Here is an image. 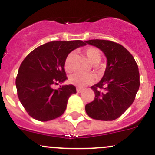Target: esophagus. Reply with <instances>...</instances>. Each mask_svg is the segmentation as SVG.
<instances>
[{
	"label": "esophagus",
	"instance_id": "34e87169",
	"mask_svg": "<svg viewBox=\"0 0 155 155\" xmlns=\"http://www.w3.org/2000/svg\"><path fill=\"white\" fill-rule=\"evenodd\" d=\"M82 91H83V89L81 88V87H77V88H76V91H77L78 93H81Z\"/></svg>",
	"mask_w": 155,
	"mask_h": 155
}]
</instances>
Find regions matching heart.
<instances>
[{
    "instance_id": "1",
    "label": "heart",
    "mask_w": 155,
    "mask_h": 155,
    "mask_svg": "<svg viewBox=\"0 0 155 155\" xmlns=\"http://www.w3.org/2000/svg\"><path fill=\"white\" fill-rule=\"evenodd\" d=\"M84 54L86 56L87 60L92 64H97L101 60V54L99 50L95 47H87L84 50ZM73 57V53L68 54L64 61V68L67 71H70L71 68V61ZM70 82L73 85L79 87H83L87 85H90L94 82L95 77L92 74H81L74 73L71 75L69 79Z\"/></svg>"
}]
</instances>
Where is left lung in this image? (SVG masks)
I'll return each instance as SVG.
<instances>
[{
  "instance_id": "8db88e82",
  "label": "left lung",
  "mask_w": 155,
  "mask_h": 155,
  "mask_svg": "<svg viewBox=\"0 0 155 155\" xmlns=\"http://www.w3.org/2000/svg\"><path fill=\"white\" fill-rule=\"evenodd\" d=\"M85 43L99 48L107 58L104 77L91 87L95 94L85 106L89 117L101 121H113L130 107L140 87L138 65L132 54L119 43L106 40Z\"/></svg>"
}]
</instances>
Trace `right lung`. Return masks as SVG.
I'll return each mask as SVG.
<instances>
[{"instance_id": "add662e5", "label": "right lung", "mask_w": 155, "mask_h": 155, "mask_svg": "<svg viewBox=\"0 0 155 155\" xmlns=\"http://www.w3.org/2000/svg\"><path fill=\"white\" fill-rule=\"evenodd\" d=\"M85 45L82 40L48 42L26 56L18 69L15 85L18 99L30 116L47 121L63 115L70 96L76 93V87L67 85L57 90L52 85L68 79L64 70L67 56Z\"/></svg>"}]
</instances>
